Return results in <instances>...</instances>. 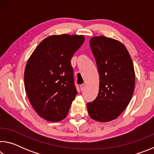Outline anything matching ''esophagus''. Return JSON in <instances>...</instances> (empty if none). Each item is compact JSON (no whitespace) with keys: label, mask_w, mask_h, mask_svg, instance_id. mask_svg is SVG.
Masks as SVG:
<instances>
[{"label":"esophagus","mask_w":154,"mask_h":154,"mask_svg":"<svg viewBox=\"0 0 154 154\" xmlns=\"http://www.w3.org/2000/svg\"><path fill=\"white\" fill-rule=\"evenodd\" d=\"M85 88V84L84 83H82V84L80 85V89L82 91H83V90H84Z\"/></svg>","instance_id":"esophagus-1"}]
</instances>
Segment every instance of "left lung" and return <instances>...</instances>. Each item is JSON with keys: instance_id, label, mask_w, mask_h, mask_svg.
<instances>
[{"instance_id": "obj_1", "label": "left lung", "mask_w": 154, "mask_h": 154, "mask_svg": "<svg viewBox=\"0 0 154 154\" xmlns=\"http://www.w3.org/2000/svg\"><path fill=\"white\" fill-rule=\"evenodd\" d=\"M90 43L100 86L97 97L87 104L88 113L96 121H111L124 111L133 94V63L126 47L118 41L100 36L92 38Z\"/></svg>"}]
</instances>
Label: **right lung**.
Masks as SVG:
<instances>
[{
    "instance_id": "1",
    "label": "right lung",
    "mask_w": 154,
    "mask_h": 154,
    "mask_svg": "<svg viewBox=\"0 0 154 154\" xmlns=\"http://www.w3.org/2000/svg\"><path fill=\"white\" fill-rule=\"evenodd\" d=\"M82 35H53L45 38L28 59L25 90L38 116L50 122L66 118L77 94L71 60L84 42Z\"/></svg>"
}]
</instances>
